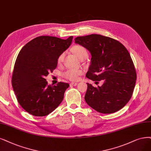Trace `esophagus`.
I'll use <instances>...</instances> for the list:
<instances>
[{
	"label": "esophagus",
	"mask_w": 151,
	"mask_h": 151,
	"mask_svg": "<svg viewBox=\"0 0 151 151\" xmlns=\"http://www.w3.org/2000/svg\"><path fill=\"white\" fill-rule=\"evenodd\" d=\"M71 86H76L78 85V83H75V82H71L70 83V84Z\"/></svg>",
	"instance_id": "obj_1"
}]
</instances>
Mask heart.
I'll list each match as a JSON object with an SVG mask.
<instances>
[{
	"instance_id": "1",
	"label": "heart",
	"mask_w": 151,
	"mask_h": 151,
	"mask_svg": "<svg viewBox=\"0 0 151 151\" xmlns=\"http://www.w3.org/2000/svg\"><path fill=\"white\" fill-rule=\"evenodd\" d=\"M72 50L73 53L76 55L78 58L80 60L85 57H87V50L83 46L81 45H75L72 48ZM64 53H61L58 58V63H61L62 62L64 58ZM83 73L81 70H75V69H68L63 73V76L66 78L71 81H76L79 79L80 76Z\"/></svg>"
}]
</instances>
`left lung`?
I'll list each match as a JSON object with an SVG mask.
<instances>
[{"mask_svg": "<svg viewBox=\"0 0 151 151\" xmlns=\"http://www.w3.org/2000/svg\"><path fill=\"white\" fill-rule=\"evenodd\" d=\"M75 43L91 54V62L86 76L102 86L87 83L86 103L94 110L110 114L122 109L132 97L136 81V71L126 48L112 38L98 34L78 37Z\"/></svg>", "mask_w": 151, "mask_h": 151, "instance_id": "8db88e82", "label": "left lung"}]
</instances>
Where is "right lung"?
<instances>
[{
	"label": "right lung",
	"instance_id": "obj_1",
	"mask_svg": "<svg viewBox=\"0 0 151 151\" xmlns=\"http://www.w3.org/2000/svg\"><path fill=\"white\" fill-rule=\"evenodd\" d=\"M73 38L40 36L21 49L14 65L12 85L19 103L27 113L47 116L63 101L68 83L48 85L45 76L57 68L58 57L70 46Z\"/></svg>",
	"mask_w": 151,
	"mask_h": 151
}]
</instances>
